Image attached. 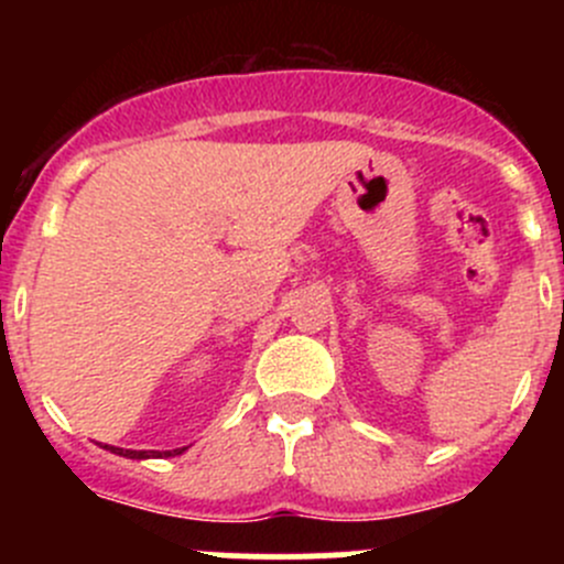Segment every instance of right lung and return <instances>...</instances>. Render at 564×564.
<instances>
[{
    "label": "right lung",
    "instance_id": "obj_1",
    "mask_svg": "<svg viewBox=\"0 0 564 564\" xmlns=\"http://www.w3.org/2000/svg\"><path fill=\"white\" fill-rule=\"evenodd\" d=\"M108 447V445H106ZM111 453H117V456H124V458H163V456H180L182 451H166V453H155V451H122V447H108Z\"/></svg>",
    "mask_w": 564,
    "mask_h": 564
}]
</instances>
